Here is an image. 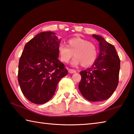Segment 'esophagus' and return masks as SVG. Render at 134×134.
<instances>
[{"instance_id":"obj_1","label":"esophagus","mask_w":134,"mask_h":134,"mask_svg":"<svg viewBox=\"0 0 134 134\" xmlns=\"http://www.w3.org/2000/svg\"><path fill=\"white\" fill-rule=\"evenodd\" d=\"M69 72H70V73L72 74V73H76V71L75 70H73V69H69Z\"/></svg>"}]
</instances>
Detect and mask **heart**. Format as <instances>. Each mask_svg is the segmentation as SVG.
<instances>
[{
	"label": "heart",
	"mask_w": 134,
	"mask_h": 134,
	"mask_svg": "<svg viewBox=\"0 0 134 134\" xmlns=\"http://www.w3.org/2000/svg\"><path fill=\"white\" fill-rule=\"evenodd\" d=\"M58 53L60 60L67 63L74 55L71 65L76 66L80 64L87 66L96 60L97 50L93 43L81 37H75L69 40L67 46L64 44L59 45Z\"/></svg>",
	"instance_id": "1"
}]
</instances>
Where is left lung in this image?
Instances as JSON below:
<instances>
[{"mask_svg": "<svg viewBox=\"0 0 134 134\" xmlns=\"http://www.w3.org/2000/svg\"><path fill=\"white\" fill-rule=\"evenodd\" d=\"M92 37L99 42V54L91 67L80 72L79 89L88 100L102 102L112 96L118 85L120 59L113 45L101 36Z\"/></svg>", "mask_w": 134, "mask_h": 134, "instance_id": "1", "label": "left lung"}]
</instances>
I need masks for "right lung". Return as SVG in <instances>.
I'll return each mask as SVG.
<instances>
[{
	"mask_svg": "<svg viewBox=\"0 0 134 134\" xmlns=\"http://www.w3.org/2000/svg\"><path fill=\"white\" fill-rule=\"evenodd\" d=\"M61 39L51 31L38 34L25 45L18 66V82L22 93L35 104L49 101L60 79L67 75L58 60Z\"/></svg>",
	"mask_w": 134,
	"mask_h": 134,
	"instance_id": "right-lung-1",
	"label": "right lung"
}]
</instances>
